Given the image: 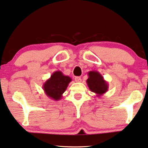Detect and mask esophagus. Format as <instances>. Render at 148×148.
I'll return each mask as SVG.
<instances>
[{
	"instance_id": "obj_1",
	"label": "esophagus",
	"mask_w": 148,
	"mask_h": 148,
	"mask_svg": "<svg viewBox=\"0 0 148 148\" xmlns=\"http://www.w3.org/2000/svg\"><path fill=\"white\" fill-rule=\"evenodd\" d=\"M75 82H81L82 79L80 77H75Z\"/></svg>"
}]
</instances>
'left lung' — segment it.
<instances>
[{"instance_id": "1", "label": "left lung", "mask_w": 148, "mask_h": 148, "mask_svg": "<svg viewBox=\"0 0 148 148\" xmlns=\"http://www.w3.org/2000/svg\"><path fill=\"white\" fill-rule=\"evenodd\" d=\"M88 79L86 80L89 89L97 95V97L102 96L108 90V82L99 71H90L88 72Z\"/></svg>"}]
</instances>
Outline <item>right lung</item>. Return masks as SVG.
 I'll return each instance as SVG.
<instances>
[{
  "mask_svg": "<svg viewBox=\"0 0 148 148\" xmlns=\"http://www.w3.org/2000/svg\"><path fill=\"white\" fill-rule=\"evenodd\" d=\"M71 80L70 77L66 76L60 71H55L51 77L44 83L43 90L49 98L59 100L62 99V94Z\"/></svg>",
  "mask_w": 148,
  "mask_h": 148,
  "instance_id": "obj_1",
  "label": "right lung"
}]
</instances>
